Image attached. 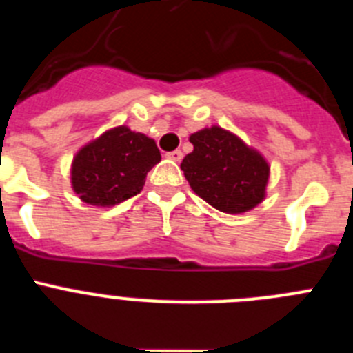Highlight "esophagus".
<instances>
[{
  "mask_svg": "<svg viewBox=\"0 0 353 353\" xmlns=\"http://www.w3.org/2000/svg\"><path fill=\"white\" fill-rule=\"evenodd\" d=\"M166 157L171 159V161H176V162H179V161H182L183 154H182V150H173V152H168Z\"/></svg>",
  "mask_w": 353,
  "mask_h": 353,
  "instance_id": "34e87169",
  "label": "esophagus"
}]
</instances>
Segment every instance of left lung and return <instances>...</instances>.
Here are the masks:
<instances>
[{
	"label": "left lung",
	"instance_id": "left-lung-1",
	"mask_svg": "<svg viewBox=\"0 0 353 353\" xmlns=\"http://www.w3.org/2000/svg\"><path fill=\"white\" fill-rule=\"evenodd\" d=\"M189 141L194 150L180 164L192 191L226 214H242L265 196L269 164L221 127L199 130Z\"/></svg>",
	"mask_w": 353,
	"mask_h": 353
}]
</instances>
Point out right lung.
Wrapping results in <instances>:
<instances>
[{
  "instance_id": "1",
  "label": "right lung",
  "mask_w": 353,
  "mask_h": 353,
  "mask_svg": "<svg viewBox=\"0 0 353 353\" xmlns=\"http://www.w3.org/2000/svg\"><path fill=\"white\" fill-rule=\"evenodd\" d=\"M159 161L154 139L117 127L79 150L72 164V187L84 203L111 207L139 194L146 173Z\"/></svg>"
}]
</instances>
